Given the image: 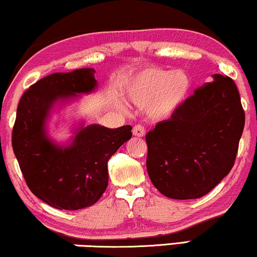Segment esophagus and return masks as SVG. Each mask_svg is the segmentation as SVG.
Instances as JSON below:
<instances>
[{
  "instance_id": "34e87169",
  "label": "esophagus",
  "mask_w": 257,
  "mask_h": 257,
  "mask_svg": "<svg viewBox=\"0 0 257 257\" xmlns=\"http://www.w3.org/2000/svg\"><path fill=\"white\" fill-rule=\"evenodd\" d=\"M133 136L142 138V137L145 136V128H144L142 125L135 126V127H133Z\"/></svg>"
}]
</instances>
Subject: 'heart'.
<instances>
[{
	"label": "heart",
	"mask_w": 257,
	"mask_h": 257,
	"mask_svg": "<svg viewBox=\"0 0 257 257\" xmlns=\"http://www.w3.org/2000/svg\"><path fill=\"white\" fill-rule=\"evenodd\" d=\"M192 80L184 70L150 68L137 73L125 90L126 100L145 108L147 118L163 121L171 118L187 99Z\"/></svg>",
	"instance_id": "obj_1"
}]
</instances>
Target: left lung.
<instances>
[{
	"instance_id": "8db88e82",
	"label": "left lung",
	"mask_w": 257,
	"mask_h": 257,
	"mask_svg": "<svg viewBox=\"0 0 257 257\" xmlns=\"http://www.w3.org/2000/svg\"><path fill=\"white\" fill-rule=\"evenodd\" d=\"M244 127L234 80L219 73L146 135L147 173L171 199H199L233 167Z\"/></svg>"
}]
</instances>
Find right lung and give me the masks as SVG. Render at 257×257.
<instances>
[{"label": "right lung", "instance_id": "obj_1", "mask_svg": "<svg viewBox=\"0 0 257 257\" xmlns=\"http://www.w3.org/2000/svg\"><path fill=\"white\" fill-rule=\"evenodd\" d=\"M93 69L52 73L31 85L21 98L13 128V150L28 187L57 209L92 206L107 187V161L131 139L132 126L108 128L80 122L71 142L55 143L47 121L55 105L97 89Z\"/></svg>", "mask_w": 257, "mask_h": 257}]
</instances>
